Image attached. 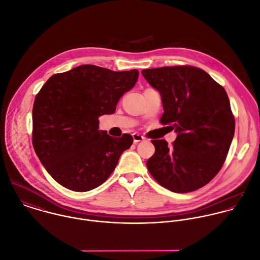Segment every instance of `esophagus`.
<instances>
[{"label":"esophagus","instance_id":"obj_1","mask_svg":"<svg viewBox=\"0 0 260 260\" xmlns=\"http://www.w3.org/2000/svg\"><path fill=\"white\" fill-rule=\"evenodd\" d=\"M133 139H134V143H135V144H137V143H139V142H142V141H145V140H146L143 136H141L140 134H137V133L133 134Z\"/></svg>","mask_w":260,"mask_h":260}]
</instances>
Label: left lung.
<instances>
[{"label":"left lung","instance_id":"1","mask_svg":"<svg viewBox=\"0 0 260 260\" xmlns=\"http://www.w3.org/2000/svg\"><path fill=\"white\" fill-rule=\"evenodd\" d=\"M163 104V124L177 134L171 148L153 140L155 154L147 167L159 184L173 192H189L209 183L222 168L235 132L225 89L193 67L143 70Z\"/></svg>","mask_w":260,"mask_h":260}]
</instances>
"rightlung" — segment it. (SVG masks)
I'll return each instance as SVG.
<instances>
[{
    "label": "right lung",
    "mask_w": 260,
    "mask_h": 260,
    "mask_svg": "<svg viewBox=\"0 0 260 260\" xmlns=\"http://www.w3.org/2000/svg\"><path fill=\"white\" fill-rule=\"evenodd\" d=\"M138 78V70L114 72L83 64L51 76L42 86L33 104L32 144L57 183L84 192L113 172L133 137H110L98 129V118L114 113L119 98Z\"/></svg>",
    "instance_id": "obj_1"
}]
</instances>
